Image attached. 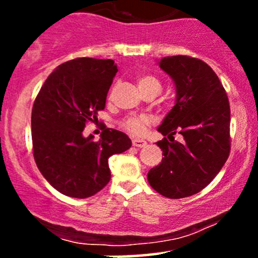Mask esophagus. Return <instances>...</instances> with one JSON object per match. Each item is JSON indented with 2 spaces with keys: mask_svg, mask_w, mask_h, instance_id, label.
Listing matches in <instances>:
<instances>
[{
  "mask_svg": "<svg viewBox=\"0 0 258 258\" xmlns=\"http://www.w3.org/2000/svg\"><path fill=\"white\" fill-rule=\"evenodd\" d=\"M132 146L133 147H137V148H144L147 146V142L143 141V139H139V138H133L132 141Z\"/></svg>",
  "mask_w": 258,
  "mask_h": 258,
  "instance_id": "esophagus-1",
  "label": "esophagus"
}]
</instances>
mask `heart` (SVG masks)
I'll list each match as a JSON object with an SVG mask.
<instances>
[{
	"instance_id": "1",
	"label": "heart",
	"mask_w": 258,
	"mask_h": 258,
	"mask_svg": "<svg viewBox=\"0 0 258 258\" xmlns=\"http://www.w3.org/2000/svg\"><path fill=\"white\" fill-rule=\"evenodd\" d=\"M138 87L141 92L148 90H161V84L158 79H155L152 75H142L138 78ZM148 123H149V120L146 116H131L125 120L123 127L133 136H142L146 131Z\"/></svg>"
}]
</instances>
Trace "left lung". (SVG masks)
Instances as JSON below:
<instances>
[{"label":"left lung","mask_w":258,"mask_h":258,"mask_svg":"<svg viewBox=\"0 0 258 258\" xmlns=\"http://www.w3.org/2000/svg\"><path fill=\"white\" fill-rule=\"evenodd\" d=\"M160 69L172 79L176 99L158 131L161 162L148 182L159 194L180 199L199 193L217 176L230 152V108L226 91L205 61L186 55L164 57ZM176 132L183 136L174 141Z\"/></svg>","instance_id":"left-lung-1"}]
</instances>
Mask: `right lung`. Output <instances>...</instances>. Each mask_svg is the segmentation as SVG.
Returning <instances> with one entry per match:
<instances>
[{"label":"right lung","instance_id":"obj_1","mask_svg":"<svg viewBox=\"0 0 258 258\" xmlns=\"http://www.w3.org/2000/svg\"><path fill=\"white\" fill-rule=\"evenodd\" d=\"M117 73L111 59L78 58L47 78L31 112L34 158L47 182L67 197L85 199L110 180L108 160L132 146L126 133L104 128L98 142L82 135L96 120Z\"/></svg>","mask_w":258,"mask_h":258}]
</instances>
